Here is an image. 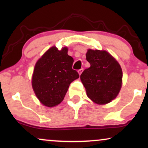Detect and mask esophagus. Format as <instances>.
<instances>
[{"label":"esophagus","mask_w":148,"mask_h":148,"mask_svg":"<svg viewBox=\"0 0 148 148\" xmlns=\"http://www.w3.org/2000/svg\"><path fill=\"white\" fill-rule=\"evenodd\" d=\"M83 71H84V69H79V70L78 71V73H79V75L82 73Z\"/></svg>","instance_id":"34e87169"}]
</instances>
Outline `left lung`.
<instances>
[{
	"label": "left lung",
	"instance_id": "1",
	"mask_svg": "<svg viewBox=\"0 0 148 148\" xmlns=\"http://www.w3.org/2000/svg\"><path fill=\"white\" fill-rule=\"evenodd\" d=\"M90 67L80 76L87 96L95 104L104 105L114 100L123 84V71L114 57L106 50L88 49Z\"/></svg>",
	"mask_w": 148,
	"mask_h": 148
}]
</instances>
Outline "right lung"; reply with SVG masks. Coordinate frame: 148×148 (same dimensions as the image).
<instances>
[{
  "label": "right lung",
  "mask_w": 148,
  "mask_h": 148,
  "mask_svg": "<svg viewBox=\"0 0 148 148\" xmlns=\"http://www.w3.org/2000/svg\"><path fill=\"white\" fill-rule=\"evenodd\" d=\"M73 58L68 55V48L58 50L52 46L37 60L32 77L36 96L47 107L57 106L63 100L71 83L79 78L72 69Z\"/></svg>",
  "instance_id": "1"
}]
</instances>
